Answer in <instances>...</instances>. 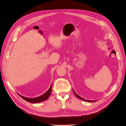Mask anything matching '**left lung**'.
I'll return each instance as SVG.
<instances>
[{
	"label": "left lung",
	"mask_w": 126,
	"mask_h": 126,
	"mask_svg": "<svg viewBox=\"0 0 126 126\" xmlns=\"http://www.w3.org/2000/svg\"><path fill=\"white\" fill-rule=\"evenodd\" d=\"M73 91H74V93L76 95V96L77 97H78V98H79L80 99H81V100H84V101H87V102H94V101H95V100H86V99H85L84 98H81V97H80L79 96H78V95L75 93V91H74V89H73Z\"/></svg>",
	"instance_id": "8db88e82"
}]
</instances>
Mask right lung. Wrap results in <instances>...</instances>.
<instances>
[{
    "label": "right lung",
    "instance_id": "obj_1",
    "mask_svg": "<svg viewBox=\"0 0 126 126\" xmlns=\"http://www.w3.org/2000/svg\"><path fill=\"white\" fill-rule=\"evenodd\" d=\"M51 92V85L50 87V88L48 89V90H47L45 94H42L41 96L37 97L28 98V97L22 96L19 94H18L19 95V96L22 99H24V100H25L29 102H32V103H38V102H42V101H45L46 99H47L49 98V97L50 96Z\"/></svg>",
    "mask_w": 126,
    "mask_h": 126
}]
</instances>
